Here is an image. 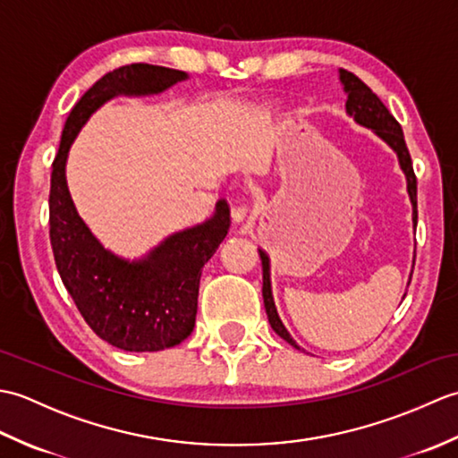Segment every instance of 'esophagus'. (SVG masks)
<instances>
[{"label": "esophagus", "instance_id": "34e87169", "mask_svg": "<svg viewBox=\"0 0 458 458\" xmlns=\"http://www.w3.org/2000/svg\"><path fill=\"white\" fill-rule=\"evenodd\" d=\"M230 216H232V222H236V224L244 222L248 216V208L246 207H232Z\"/></svg>", "mask_w": 458, "mask_h": 458}]
</instances>
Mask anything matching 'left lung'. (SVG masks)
Returning a JSON list of instances; mask_svg holds the SVG:
<instances>
[{
	"label": "left lung",
	"instance_id": "obj_1",
	"mask_svg": "<svg viewBox=\"0 0 458 458\" xmlns=\"http://www.w3.org/2000/svg\"><path fill=\"white\" fill-rule=\"evenodd\" d=\"M340 82L344 86V92L348 94L346 100V112L352 115V118L364 125V128L374 130V133L377 138H382L390 148L397 153V159H400L402 169L407 177V192H410V199L413 204V222H417V179L413 173V163H411V155L410 149H407L405 140H403V131L402 125L397 123V120L390 114V110L386 108L384 102L377 98V96L368 89V86L358 79L356 74L344 71L340 68ZM259 258H261V267H264V305H266V313L269 318L271 328L276 333L287 340L291 346H295L297 350H301L297 346V343L291 335L287 333V328L281 323V318L277 315V309L274 303V295H271V281H269V258L264 250H259Z\"/></svg>",
	"mask_w": 458,
	"mask_h": 458
}]
</instances>
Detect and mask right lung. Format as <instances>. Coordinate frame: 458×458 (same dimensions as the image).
<instances>
[{
    "label": "right lung",
    "mask_w": 458,
    "mask_h": 458,
    "mask_svg": "<svg viewBox=\"0 0 458 458\" xmlns=\"http://www.w3.org/2000/svg\"><path fill=\"white\" fill-rule=\"evenodd\" d=\"M184 79L182 71L145 63L104 74L68 114L53 161L48 236L58 276L94 333L128 352H157L192 333L202 267L228 234L230 207L218 200L207 222L174 232L148 256L125 259L106 250L76 212L66 157L76 133L104 102L120 94H159Z\"/></svg>",
    "instance_id": "right-lung-1"
}]
</instances>
